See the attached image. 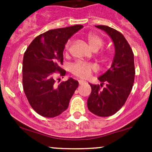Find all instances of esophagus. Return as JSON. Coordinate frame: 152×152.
Returning <instances> with one entry per match:
<instances>
[{"label":"esophagus","mask_w":152,"mask_h":152,"mask_svg":"<svg viewBox=\"0 0 152 152\" xmlns=\"http://www.w3.org/2000/svg\"><path fill=\"white\" fill-rule=\"evenodd\" d=\"M79 83L80 85H84V84H85L86 82H85V81H83V80H79Z\"/></svg>","instance_id":"1"}]
</instances>
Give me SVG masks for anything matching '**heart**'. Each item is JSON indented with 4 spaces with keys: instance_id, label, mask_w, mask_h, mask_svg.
<instances>
[{
    "instance_id": "obj_1",
    "label": "heart",
    "mask_w": 152,
    "mask_h": 152,
    "mask_svg": "<svg viewBox=\"0 0 152 152\" xmlns=\"http://www.w3.org/2000/svg\"><path fill=\"white\" fill-rule=\"evenodd\" d=\"M87 40L88 42L89 45L91 48L92 50L94 51H97L101 48L103 47L104 44L103 38L99 34L95 33H90L87 36ZM71 40H69L65 45V50L68 51L71 46ZM70 71L73 74L78 77L82 78V79H87L90 77L92 74L93 70L96 69V67L92 64L87 63L84 62H76L70 65Z\"/></svg>"
}]
</instances>
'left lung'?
<instances>
[{
  "mask_svg": "<svg viewBox=\"0 0 152 152\" xmlns=\"http://www.w3.org/2000/svg\"><path fill=\"white\" fill-rule=\"evenodd\" d=\"M104 31L113 40L115 56L110 68L98 78L105 86L92 85L91 94L87 99V107L93 114L108 117L117 113L126 101L134 80V54L124 35L107 26H96Z\"/></svg>",
  "mask_w": 152,
  "mask_h": 152,
  "instance_id": "8db88e82",
  "label": "left lung"
}]
</instances>
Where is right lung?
<instances>
[{"instance_id": "add662e5", "label": "right lung", "mask_w": 152, "mask_h": 152, "mask_svg": "<svg viewBox=\"0 0 152 152\" xmlns=\"http://www.w3.org/2000/svg\"><path fill=\"white\" fill-rule=\"evenodd\" d=\"M83 28L76 25L49 30L37 37L27 48L23 60V86L29 104L43 117L53 118L63 113L79 86L78 81L69 78L55 84L56 71L65 76L63 51L67 40Z\"/></svg>"}]
</instances>
